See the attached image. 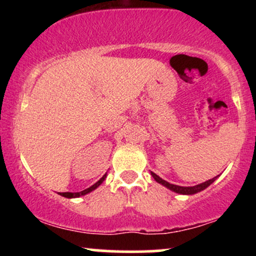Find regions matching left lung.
Segmentation results:
<instances>
[{"label":"left lung","instance_id":"8db88e82","mask_svg":"<svg viewBox=\"0 0 256 256\" xmlns=\"http://www.w3.org/2000/svg\"><path fill=\"white\" fill-rule=\"evenodd\" d=\"M150 173H152V178H154L155 180L158 182V183L162 184L164 186H166V188H167V189L172 190V192H177V194H182V195H194V194L202 192V190H204L206 188L210 186V185L212 184L213 182L216 180V179L219 177V176H216V177H214V178H212V179H210V180L204 182V183H201V184L195 185V186H179V185L171 184V183H168V182L164 180L162 178L158 177V174H155L154 172H150Z\"/></svg>","mask_w":256,"mask_h":256}]
</instances>
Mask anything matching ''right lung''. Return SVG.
Wrapping results in <instances>:
<instances>
[{
	"instance_id": "right-lung-1",
	"label": "right lung",
	"mask_w": 256,
	"mask_h": 256,
	"mask_svg": "<svg viewBox=\"0 0 256 256\" xmlns=\"http://www.w3.org/2000/svg\"><path fill=\"white\" fill-rule=\"evenodd\" d=\"M104 178H106V174H104V177H102L101 179H100L98 182H96L95 184L91 185L90 188H88V189L83 190V192H60V195H61V196H64V198H79V196L86 195V194L91 192H92V190H95L96 188L100 186V185L102 184V182L104 180Z\"/></svg>"
}]
</instances>
